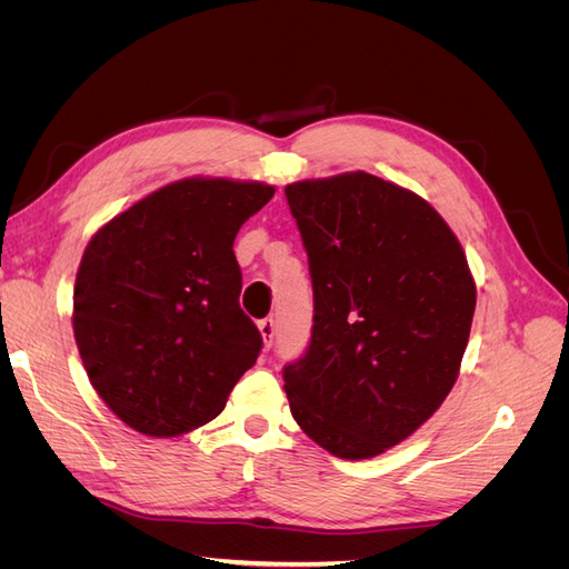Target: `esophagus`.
Segmentation results:
<instances>
[{"label":"esophagus","mask_w":569,"mask_h":569,"mask_svg":"<svg viewBox=\"0 0 569 569\" xmlns=\"http://www.w3.org/2000/svg\"><path fill=\"white\" fill-rule=\"evenodd\" d=\"M258 332H261V337H263V343H266V349L270 347L272 343V339H274V320L272 318H266V320H261L258 322Z\"/></svg>","instance_id":"esophagus-1"}]
</instances>
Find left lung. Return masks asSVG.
I'll use <instances>...</instances> for the list:
<instances>
[{
    "label": "left lung",
    "instance_id": "8db88e82",
    "mask_svg": "<svg viewBox=\"0 0 569 569\" xmlns=\"http://www.w3.org/2000/svg\"><path fill=\"white\" fill-rule=\"evenodd\" d=\"M313 278V335L284 368L291 416L320 449L375 458L453 389L477 303L458 237L410 189L366 173L284 187Z\"/></svg>",
    "mask_w": 569,
    "mask_h": 569
}]
</instances>
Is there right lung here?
<instances>
[{
    "label": "right lung",
    "instance_id": "right-lung-1",
    "mask_svg": "<svg viewBox=\"0 0 569 569\" xmlns=\"http://www.w3.org/2000/svg\"><path fill=\"white\" fill-rule=\"evenodd\" d=\"M256 180L168 182L101 226L73 289V335L94 391L118 420L170 439L211 422L258 358L239 308V228L272 199Z\"/></svg>",
    "mask_w": 569,
    "mask_h": 569
}]
</instances>
